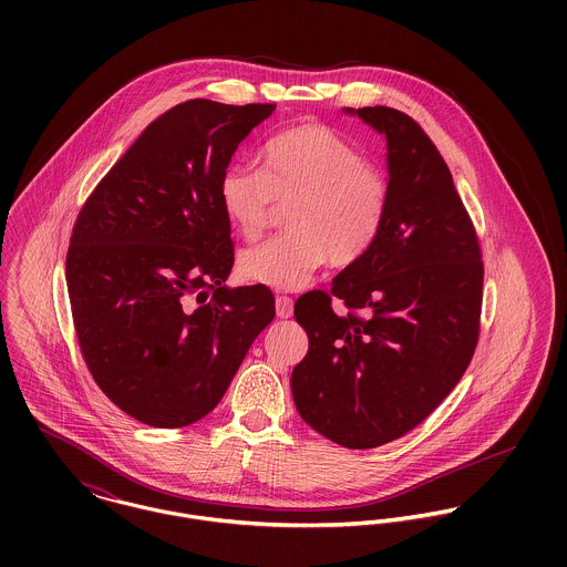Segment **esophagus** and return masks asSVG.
Wrapping results in <instances>:
<instances>
[{
	"instance_id": "obj_1",
	"label": "esophagus",
	"mask_w": 567,
	"mask_h": 567,
	"mask_svg": "<svg viewBox=\"0 0 567 567\" xmlns=\"http://www.w3.org/2000/svg\"><path fill=\"white\" fill-rule=\"evenodd\" d=\"M292 308H295V301L290 297H277L275 299V310H277L279 319H290L292 317Z\"/></svg>"
}]
</instances>
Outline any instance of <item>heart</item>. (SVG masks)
Masks as SVG:
<instances>
[{"label":"heart","mask_w":567,"mask_h":567,"mask_svg":"<svg viewBox=\"0 0 567 567\" xmlns=\"http://www.w3.org/2000/svg\"><path fill=\"white\" fill-rule=\"evenodd\" d=\"M218 200L244 240L264 234L275 205L286 207L288 234L243 250L238 272L272 290H297L327 259L349 266L373 246L384 225L389 185L333 128L301 124L268 140L259 169L227 167Z\"/></svg>","instance_id":"1"}]
</instances>
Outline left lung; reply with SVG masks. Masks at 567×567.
I'll use <instances>...</instances> for the list:
<instances>
[{"label": "left lung", "mask_w": 567, "mask_h": 567, "mask_svg": "<svg viewBox=\"0 0 567 567\" xmlns=\"http://www.w3.org/2000/svg\"><path fill=\"white\" fill-rule=\"evenodd\" d=\"M386 140L389 205L373 246L297 299L310 338L290 386L301 419L349 450L395 441L458 384L478 342L483 261L450 167L421 126L389 106L342 109Z\"/></svg>", "instance_id": "left-lung-1"}]
</instances>
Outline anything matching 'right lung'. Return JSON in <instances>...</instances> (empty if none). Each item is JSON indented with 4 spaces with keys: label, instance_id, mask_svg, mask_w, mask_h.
Here are the masks:
<instances>
[{
    "label": "right lung",
    "instance_id": "1",
    "mask_svg": "<svg viewBox=\"0 0 567 567\" xmlns=\"http://www.w3.org/2000/svg\"><path fill=\"white\" fill-rule=\"evenodd\" d=\"M275 104L187 100L157 117L86 198L68 250L84 362L102 393L153 427H183L227 393L272 292L229 288L218 183Z\"/></svg>",
    "mask_w": 567,
    "mask_h": 567
}]
</instances>
